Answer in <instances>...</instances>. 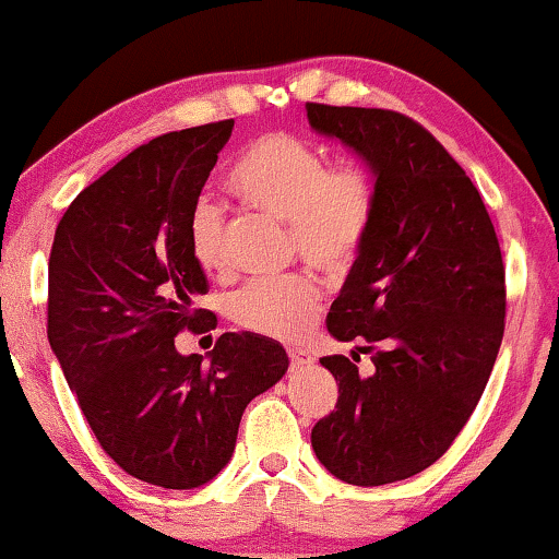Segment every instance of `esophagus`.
Masks as SVG:
<instances>
[{"label": "esophagus", "instance_id": "1", "mask_svg": "<svg viewBox=\"0 0 559 559\" xmlns=\"http://www.w3.org/2000/svg\"><path fill=\"white\" fill-rule=\"evenodd\" d=\"M287 355H289V362H293L295 368H299V366H310V362H312V355L307 353L305 347H289Z\"/></svg>", "mask_w": 559, "mask_h": 559}]
</instances>
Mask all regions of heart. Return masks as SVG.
Listing matches in <instances>:
<instances>
[{"mask_svg":"<svg viewBox=\"0 0 559 559\" xmlns=\"http://www.w3.org/2000/svg\"><path fill=\"white\" fill-rule=\"evenodd\" d=\"M241 201L289 224L295 252L322 272H345L355 262L376 214V183L355 160L330 166L312 145L289 133L260 135L231 176ZM224 212L209 197L193 201L189 245L201 270L226 266ZM322 289L310 274L252 282L231 297V320L249 333L293 340L318 318Z\"/></svg>","mask_w":559,"mask_h":559,"instance_id":"heart-1","label":"heart"}]
</instances>
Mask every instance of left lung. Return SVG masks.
Instances as JSON below:
<instances>
[{
	"mask_svg": "<svg viewBox=\"0 0 559 559\" xmlns=\"http://www.w3.org/2000/svg\"><path fill=\"white\" fill-rule=\"evenodd\" d=\"M307 120L376 183L373 224L328 314L353 358L320 360L340 395L312 449L340 481L380 487L441 459L474 414L504 335V264L476 186L416 120L320 103Z\"/></svg>",
	"mask_w": 559,
	"mask_h": 559,
	"instance_id": "obj_1",
	"label": "left lung"
}]
</instances>
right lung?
<instances>
[{
  "mask_svg": "<svg viewBox=\"0 0 559 559\" xmlns=\"http://www.w3.org/2000/svg\"><path fill=\"white\" fill-rule=\"evenodd\" d=\"M234 120L166 133L78 193L55 231L47 337L78 406L116 464L164 489H197L229 464L247 403L287 373L277 340L224 333L206 355V274L189 214Z\"/></svg>",
  "mask_w": 559,
  "mask_h": 559,
  "instance_id": "1",
  "label": "right lung"
}]
</instances>
